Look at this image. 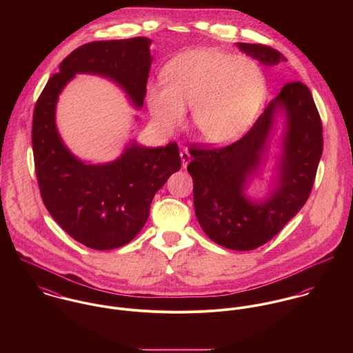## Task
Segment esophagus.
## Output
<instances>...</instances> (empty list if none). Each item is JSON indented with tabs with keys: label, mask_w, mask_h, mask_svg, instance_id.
<instances>
[{
	"label": "esophagus",
	"mask_w": 353,
	"mask_h": 353,
	"mask_svg": "<svg viewBox=\"0 0 353 353\" xmlns=\"http://www.w3.org/2000/svg\"><path fill=\"white\" fill-rule=\"evenodd\" d=\"M181 160H182V167L186 168L188 164L190 163L192 157H190V153L188 151H181Z\"/></svg>",
	"instance_id": "34e87169"
}]
</instances>
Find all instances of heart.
I'll return each instance as SVG.
<instances>
[{
  "label": "heart",
  "mask_w": 353,
  "mask_h": 353,
  "mask_svg": "<svg viewBox=\"0 0 353 353\" xmlns=\"http://www.w3.org/2000/svg\"><path fill=\"white\" fill-rule=\"evenodd\" d=\"M163 85L148 91L153 119L165 130L185 121L190 105L199 137L224 145L250 126L265 95V77L252 59L220 49L190 50L171 59L161 70Z\"/></svg>",
  "instance_id": "obj_1"
}]
</instances>
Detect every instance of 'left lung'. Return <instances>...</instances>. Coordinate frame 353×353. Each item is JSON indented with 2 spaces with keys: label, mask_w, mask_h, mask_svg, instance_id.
Instances as JSON below:
<instances>
[{
  "label": "left lung",
  "mask_w": 353,
  "mask_h": 353,
  "mask_svg": "<svg viewBox=\"0 0 353 353\" xmlns=\"http://www.w3.org/2000/svg\"><path fill=\"white\" fill-rule=\"evenodd\" d=\"M238 46L263 65L285 59L266 45ZM279 105L286 110L289 121L279 189L266 202L252 204L243 189L259 162ZM322 150V121L308 87L301 81L287 83L238 141L217 148L193 145L188 171L193 178L196 216L205 234L214 243L239 252L269 242L308 200Z\"/></svg>",
  "instance_id": "8db88e82"
}]
</instances>
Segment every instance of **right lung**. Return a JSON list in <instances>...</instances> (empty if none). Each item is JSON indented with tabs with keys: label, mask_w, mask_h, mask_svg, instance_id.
Masks as SVG:
<instances>
[{
	"label": "right lung",
	"mask_w": 353,
	"mask_h": 353,
	"mask_svg": "<svg viewBox=\"0 0 353 353\" xmlns=\"http://www.w3.org/2000/svg\"><path fill=\"white\" fill-rule=\"evenodd\" d=\"M144 37L98 41L72 51L39 95L32 118V150L42 201L74 241L94 250L129 243L144 227L156 192L181 168L175 141L161 148L133 144L115 161L84 164L62 144L54 122L59 92L76 73L107 76L143 105L151 68Z\"/></svg>",
	"instance_id": "add662e5"
}]
</instances>
